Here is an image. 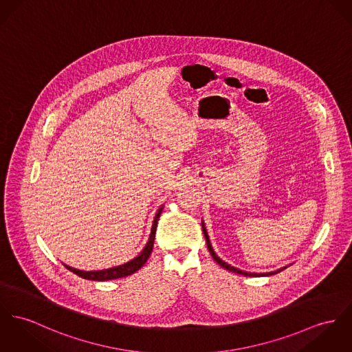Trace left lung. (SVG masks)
Wrapping results in <instances>:
<instances>
[{
  "label": "left lung",
  "instance_id": "left-lung-1",
  "mask_svg": "<svg viewBox=\"0 0 352 352\" xmlns=\"http://www.w3.org/2000/svg\"><path fill=\"white\" fill-rule=\"evenodd\" d=\"M202 230H204V234H205V239H206V243H208V249H209L212 257L214 258V261H216L217 264H219V265H221L222 268H225L226 271L234 272V273L243 274V276H272V274H276V273L284 271V270L287 268V267H283V268H280V270H277V271L267 272V273H253V272H245L243 271V270L234 268V267H232L230 264L225 263L223 260H221V258L217 256L216 252H214V249H213V246H212V243H210V240H209V234H208V232H206V228H205V223H204V222H202Z\"/></svg>",
  "mask_w": 352,
  "mask_h": 352
}]
</instances>
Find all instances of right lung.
Instances as JSON below:
<instances>
[{
	"label": "right lung",
	"instance_id": "1",
	"mask_svg": "<svg viewBox=\"0 0 352 352\" xmlns=\"http://www.w3.org/2000/svg\"><path fill=\"white\" fill-rule=\"evenodd\" d=\"M163 205L158 209L157 214L154 217L153 221V226H151V233L148 237V241L146 243V246L143 248V250L136 256L135 258H133L129 263H124L122 265L118 267H112L109 270H102V271H80L72 267H68L64 264V267L71 272H74L75 274H78L79 277H82L85 280H94V281H107V280H113V278H120V277H126L130 276L136 271H139L146 261L148 260L151 252H153V246H154V240H155V232H157V225H158V219L162 213Z\"/></svg>",
	"mask_w": 352,
	"mask_h": 352
}]
</instances>
